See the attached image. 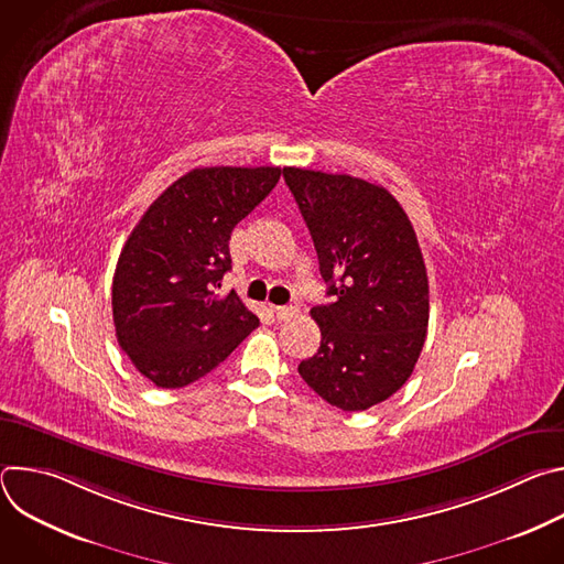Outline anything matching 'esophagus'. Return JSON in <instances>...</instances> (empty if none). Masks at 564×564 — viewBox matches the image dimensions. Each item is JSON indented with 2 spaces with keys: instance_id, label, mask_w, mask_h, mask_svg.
<instances>
[{
  "instance_id": "obj_1",
  "label": "esophagus",
  "mask_w": 564,
  "mask_h": 564,
  "mask_svg": "<svg viewBox=\"0 0 564 564\" xmlns=\"http://www.w3.org/2000/svg\"><path fill=\"white\" fill-rule=\"evenodd\" d=\"M274 314H276L279 321H288V318H292V316L299 314V307H296V305H276V307H274Z\"/></svg>"
}]
</instances>
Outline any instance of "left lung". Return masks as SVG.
<instances>
[{
  "label": "left lung",
  "mask_w": 564,
  "mask_h": 564,
  "mask_svg": "<svg viewBox=\"0 0 564 564\" xmlns=\"http://www.w3.org/2000/svg\"><path fill=\"white\" fill-rule=\"evenodd\" d=\"M314 240L328 305L303 381L330 406L366 411L413 375L429 328V276L415 229L394 196L368 181L283 167Z\"/></svg>",
  "instance_id": "left-lung-1"
}]
</instances>
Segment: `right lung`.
Masks as SVG:
<instances>
[{"label":"right lung","instance_id":"1","mask_svg":"<svg viewBox=\"0 0 564 564\" xmlns=\"http://www.w3.org/2000/svg\"><path fill=\"white\" fill-rule=\"evenodd\" d=\"M281 167H198L142 214L120 252L111 305L120 348L158 388H183L225 361L259 316L231 290L229 238Z\"/></svg>","mask_w":564,"mask_h":564}]
</instances>
